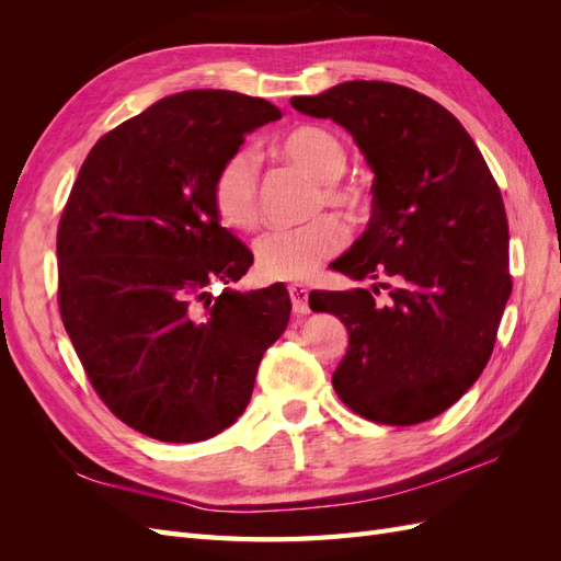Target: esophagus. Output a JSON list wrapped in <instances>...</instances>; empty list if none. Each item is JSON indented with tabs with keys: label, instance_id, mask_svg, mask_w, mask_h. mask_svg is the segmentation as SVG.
<instances>
[{
	"label": "esophagus",
	"instance_id": "34e87169",
	"mask_svg": "<svg viewBox=\"0 0 561 561\" xmlns=\"http://www.w3.org/2000/svg\"><path fill=\"white\" fill-rule=\"evenodd\" d=\"M287 293H290V299H293V311L297 316H307L309 313V290L299 283H293L290 287H287Z\"/></svg>",
	"mask_w": 561,
	"mask_h": 561
}]
</instances>
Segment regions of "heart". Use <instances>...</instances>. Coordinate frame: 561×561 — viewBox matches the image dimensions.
<instances>
[{
	"mask_svg": "<svg viewBox=\"0 0 561 561\" xmlns=\"http://www.w3.org/2000/svg\"><path fill=\"white\" fill-rule=\"evenodd\" d=\"M276 151L318 182L313 210L325 203L332 208H353L358 203V192L339 182L346 173L348 157L344 142L332 130L322 126L293 128L276 142ZM213 206L217 217L231 229L250 231L257 227L260 165L252 151H233L219 165L213 182ZM344 245V225L336 217L320 215L299 227L268 229L254 245V257L266 278L299 280L332 260Z\"/></svg>",
	"mask_w": 561,
	"mask_h": 561,
	"instance_id": "1",
	"label": "heart"
}]
</instances>
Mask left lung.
Returning a JSON list of instances; mask_svg holds the SVG:
<instances>
[{
	"label": "left lung",
	"mask_w": 561,
	"mask_h": 561,
	"mask_svg": "<svg viewBox=\"0 0 561 561\" xmlns=\"http://www.w3.org/2000/svg\"><path fill=\"white\" fill-rule=\"evenodd\" d=\"M290 103L344 126L375 173L369 225L332 268L379 283L309 295L348 330L336 396L388 426L443 414L482 375L513 293L499 184L458 118L407 87L344 81Z\"/></svg>",
	"instance_id": "1"
}]
</instances>
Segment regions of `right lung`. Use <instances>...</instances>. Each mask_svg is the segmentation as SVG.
<instances>
[{"mask_svg": "<svg viewBox=\"0 0 561 561\" xmlns=\"http://www.w3.org/2000/svg\"><path fill=\"white\" fill-rule=\"evenodd\" d=\"M280 110L233 91L168 95L89 151L58 227V304L114 416L161 443L229 428L285 332L283 283L236 293L252 252L219 225L215 175Z\"/></svg>", "mask_w": 561, "mask_h": 561, "instance_id": "add662e5", "label": "right lung"}]
</instances>
